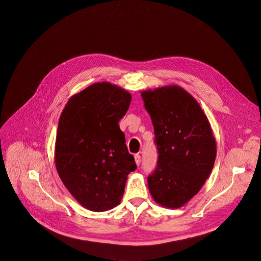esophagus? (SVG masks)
I'll list each match as a JSON object with an SVG mask.
<instances>
[{"label":"esophagus","instance_id":"1","mask_svg":"<svg viewBox=\"0 0 261 261\" xmlns=\"http://www.w3.org/2000/svg\"><path fill=\"white\" fill-rule=\"evenodd\" d=\"M135 162H136L137 165H140V162H141V156L140 155H138V154L135 155Z\"/></svg>","mask_w":261,"mask_h":261}]
</instances>
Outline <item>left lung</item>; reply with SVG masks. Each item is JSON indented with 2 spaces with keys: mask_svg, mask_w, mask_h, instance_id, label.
<instances>
[{
  "mask_svg": "<svg viewBox=\"0 0 261 261\" xmlns=\"http://www.w3.org/2000/svg\"><path fill=\"white\" fill-rule=\"evenodd\" d=\"M159 151L147 178L155 202L179 208L201 190L215 163L217 145L200 104L186 89L166 85L141 91Z\"/></svg>",
  "mask_w": 261,
  "mask_h": 261,
  "instance_id": "1",
  "label": "left lung"
}]
</instances>
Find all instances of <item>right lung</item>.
<instances>
[{"label":"right lung","instance_id":"right-lung-1","mask_svg":"<svg viewBox=\"0 0 261 261\" xmlns=\"http://www.w3.org/2000/svg\"><path fill=\"white\" fill-rule=\"evenodd\" d=\"M132 101L110 82L91 84L66 103L59 119L55 164L63 185L83 207L105 212L120 204L137 166L119 121Z\"/></svg>","mask_w":261,"mask_h":261}]
</instances>
